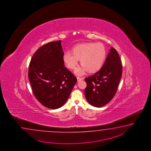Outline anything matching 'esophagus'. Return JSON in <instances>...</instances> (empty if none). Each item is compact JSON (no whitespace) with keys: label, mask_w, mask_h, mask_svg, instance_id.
I'll use <instances>...</instances> for the list:
<instances>
[{"label":"esophagus","mask_w":151,"mask_h":151,"mask_svg":"<svg viewBox=\"0 0 151 151\" xmlns=\"http://www.w3.org/2000/svg\"><path fill=\"white\" fill-rule=\"evenodd\" d=\"M83 78H82V77H77L78 81H80L81 80H83Z\"/></svg>","instance_id":"1"}]
</instances>
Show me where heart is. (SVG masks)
I'll return each mask as SVG.
<instances>
[{
  "label": "heart",
  "mask_w": 151,
  "mask_h": 151,
  "mask_svg": "<svg viewBox=\"0 0 151 151\" xmlns=\"http://www.w3.org/2000/svg\"><path fill=\"white\" fill-rule=\"evenodd\" d=\"M106 57V50L101 42H86L74 46L71 53L66 52L63 55V61L68 68L75 69L79 60L82 66L75 71L79 76L83 74L87 70L92 73L102 67Z\"/></svg>",
  "instance_id": "heart-1"
}]
</instances>
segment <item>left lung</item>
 Masks as SVG:
<instances>
[{
	"label": "left lung",
	"instance_id": "left-lung-1",
	"mask_svg": "<svg viewBox=\"0 0 151 151\" xmlns=\"http://www.w3.org/2000/svg\"><path fill=\"white\" fill-rule=\"evenodd\" d=\"M122 64L118 53L111 47L99 71L85 80V95L87 101L96 107H103L115 96L122 75Z\"/></svg>",
	"mask_w": 151,
	"mask_h": 151
}]
</instances>
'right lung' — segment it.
<instances>
[{
  "label": "right lung",
  "instance_id": "1",
  "mask_svg": "<svg viewBox=\"0 0 151 151\" xmlns=\"http://www.w3.org/2000/svg\"><path fill=\"white\" fill-rule=\"evenodd\" d=\"M61 41L39 48L29 65L28 77L32 92L43 106L57 109L68 100L77 78L65 67Z\"/></svg>",
  "mask_w": 151,
  "mask_h": 151
}]
</instances>
